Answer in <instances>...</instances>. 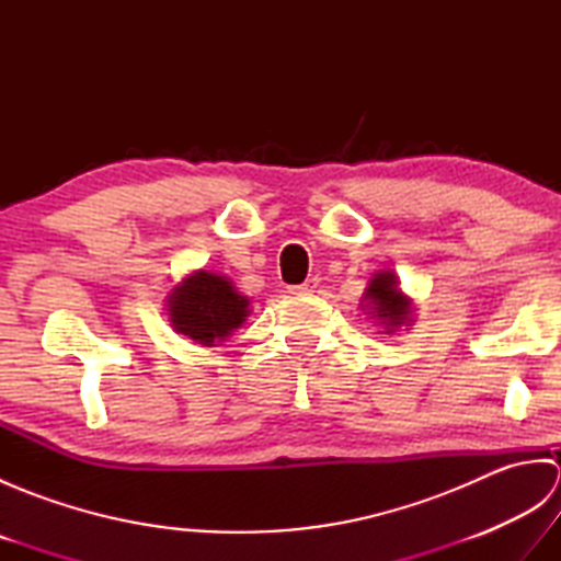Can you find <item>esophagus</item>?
<instances>
[{
  "label": "esophagus",
  "instance_id": "1",
  "mask_svg": "<svg viewBox=\"0 0 561 561\" xmlns=\"http://www.w3.org/2000/svg\"><path fill=\"white\" fill-rule=\"evenodd\" d=\"M316 289H318V279L311 277V279H306L304 284H299V287H294L291 294H313Z\"/></svg>",
  "mask_w": 561,
  "mask_h": 561
}]
</instances>
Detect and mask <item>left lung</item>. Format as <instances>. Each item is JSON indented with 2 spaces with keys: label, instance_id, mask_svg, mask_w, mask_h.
Wrapping results in <instances>:
<instances>
[{
  "label": "left lung",
  "instance_id": "left-lung-1",
  "mask_svg": "<svg viewBox=\"0 0 561 561\" xmlns=\"http://www.w3.org/2000/svg\"><path fill=\"white\" fill-rule=\"evenodd\" d=\"M364 304L368 316L378 325H383L386 332H396L402 325L412 323V299L402 294L400 282L392 270H380L374 274L364 291Z\"/></svg>",
  "mask_w": 561,
  "mask_h": 561
}]
</instances>
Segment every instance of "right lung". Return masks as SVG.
Returning <instances> with one entry per match:
<instances>
[{
	"label": "right lung",
	"mask_w": 561,
	"mask_h": 561,
	"mask_svg": "<svg viewBox=\"0 0 561 561\" xmlns=\"http://www.w3.org/2000/svg\"><path fill=\"white\" fill-rule=\"evenodd\" d=\"M165 306L173 330L202 347L224 342L250 313L248 296L238 294L229 277L207 270L187 274L165 299Z\"/></svg>",
	"instance_id": "add662e5"
}]
</instances>
